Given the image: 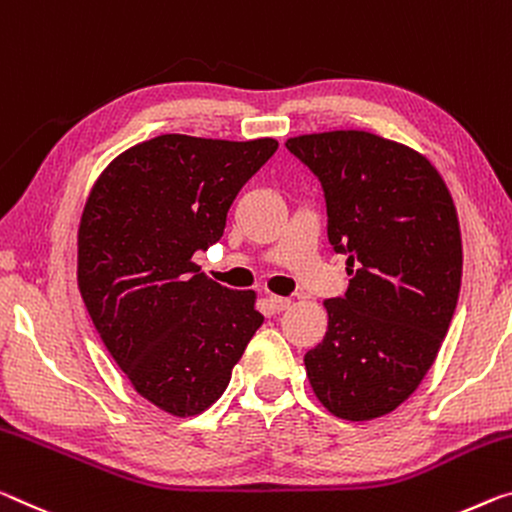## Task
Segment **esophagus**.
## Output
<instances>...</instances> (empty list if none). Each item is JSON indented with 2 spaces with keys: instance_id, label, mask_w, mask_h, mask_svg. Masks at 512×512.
Returning <instances> with one entry per match:
<instances>
[{
  "instance_id": "obj_1",
  "label": "esophagus",
  "mask_w": 512,
  "mask_h": 512,
  "mask_svg": "<svg viewBox=\"0 0 512 512\" xmlns=\"http://www.w3.org/2000/svg\"><path fill=\"white\" fill-rule=\"evenodd\" d=\"M269 303L275 312H285L287 307L291 305L289 298H282V296H269Z\"/></svg>"
}]
</instances>
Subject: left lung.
Wrapping results in <instances>:
<instances>
[{"mask_svg": "<svg viewBox=\"0 0 512 512\" xmlns=\"http://www.w3.org/2000/svg\"><path fill=\"white\" fill-rule=\"evenodd\" d=\"M285 145L319 177L330 246L353 275L326 300L328 332L305 355L307 378L335 417H383L424 380L456 312V205L431 161L383 136L339 129Z\"/></svg>", "mask_w": 512, "mask_h": 512, "instance_id": "8db88e82", "label": "left lung"}]
</instances>
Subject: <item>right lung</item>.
Masks as SVG:
<instances>
[{"instance_id": "obj_1", "label": "right lung", "mask_w": 512, "mask_h": 512, "mask_svg": "<svg viewBox=\"0 0 512 512\" xmlns=\"http://www.w3.org/2000/svg\"><path fill=\"white\" fill-rule=\"evenodd\" d=\"M275 150V139L161 134L113 159L86 200L81 298L136 392L170 415L207 410L264 323L255 291L212 282L193 255L223 237L241 186Z\"/></svg>"}]
</instances>
